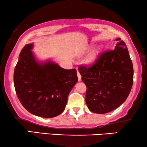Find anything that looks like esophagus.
I'll list each match as a JSON object with an SVG mask.
<instances>
[{
  "mask_svg": "<svg viewBox=\"0 0 147 147\" xmlns=\"http://www.w3.org/2000/svg\"><path fill=\"white\" fill-rule=\"evenodd\" d=\"M77 74H78V81H81V80H82V76H81V74H80L79 71H77Z\"/></svg>",
  "mask_w": 147,
  "mask_h": 147,
  "instance_id": "34e87169",
  "label": "esophagus"
}]
</instances>
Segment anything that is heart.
<instances>
[{"mask_svg": "<svg viewBox=\"0 0 147 147\" xmlns=\"http://www.w3.org/2000/svg\"><path fill=\"white\" fill-rule=\"evenodd\" d=\"M99 52H100L99 49H96L95 50H94V51H92V53L90 54L89 56L87 57V59H86V63L88 64L93 63L95 61L96 58L98 57V54H99Z\"/></svg>", "mask_w": 147, "mask_h": 147, "instance_id": "1", "label": "heart"}]
</instances>
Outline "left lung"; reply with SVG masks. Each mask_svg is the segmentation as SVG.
<instances>
[{
	"mask_svg": "<svg viewBox=\"0 0 147 147\" xmlns=\"http://www.w3.org/2000/svg\"><path fill=\"white\" fill-rule=\"evenodd\" d=\"M114 49L100 54L92 65L78 67L87 90L86 102L94 113L105 114L116 109L126 100L133 84V65L120 38Z\"/></svg>",
	"mask_w": 147,
	"mask_h": 147,
	"instance_id": "8db88e82",
	"label": "left lung"
}]
</instances>
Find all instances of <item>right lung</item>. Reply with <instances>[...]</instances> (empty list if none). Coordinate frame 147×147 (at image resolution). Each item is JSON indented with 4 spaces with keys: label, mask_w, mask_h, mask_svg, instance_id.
I'll return each instance as SVG.
<instances>
[{
    "label": "right lung",
    "mask_w": 147,
    "mask_h": 147,
    "mask_svg": "<svg viewBox=\"0 0 147 147\" xmlns=\"http://www.w3.org/2000/svg\"><path fill=\"white\" fill-rule=\"evenodd\" d=\"M33 44L21 50L14 71L16 94L30 113L53 118L65 109L72 88L78 82L75 69H65L48 61L39 63L31 51Z\"/></svg>",
    "instance_id": "1"
}]
</instances>
